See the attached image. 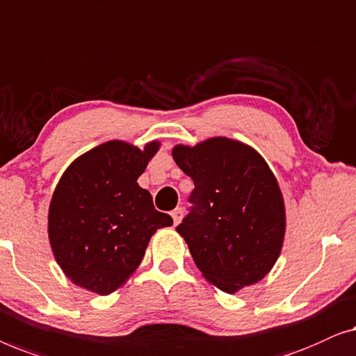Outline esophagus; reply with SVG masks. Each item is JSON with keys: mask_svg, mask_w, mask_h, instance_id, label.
I'll return each instance as SVG.
<instances>
[{"mask_svg": "<svg viewBox=\"0 0 356 356\" xmlns=\"http://www.w3.org/2000/svg\"><path fill=\"white\" fill-rule=\"evenodd\" d=\"M171 216H172V219H174V224H177L180 222V219H182V216H184V209L182 208H176L174 209V211L171 213Z\"/></svg>", "mask_w": 356, "mask_h": 356, "instance_id": "1", "label": "esophagus"}]
</instances>
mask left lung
Wrapping results in <instances>:
<instances>
[{
    "instance_id": "1",
    "label": "left lung",
    "mask_w": 356,
    "mask_h": 356,
    "mask_svg": "<svg viewBox=\"0 0 356 356\" xmlns=\"http://www.w3.org/2000/svg\"><path fill=\"white\" fill-rule=\"evenodd\" d=\"M172 158L195 184L193 207L176 230L203 277L226 293L259 282L285 235L282 192L268 163L227 137L176 145Z\"/></svg>"
}]
</instances>
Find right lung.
Instances as JSON below:
<instances>
[{
  "instance_id": "right-lung-1",
  "label": "right lung",
  "mask_w": 356,
  "mask_h": 356,
  "mask_svg": "<svg viewBox=\"0 0 356 356\" xmlns=\"http://www.w3.org/2000/svg\"><path fill=\"white\" fill-rule=\"evenodd\" d=\"M159 149L111 140L74 159L54 188L48 238L56 263L79 287L109 295L142 263L149 238L172 226L137 184Z\"/></svg>"
}]
</instances>
